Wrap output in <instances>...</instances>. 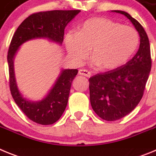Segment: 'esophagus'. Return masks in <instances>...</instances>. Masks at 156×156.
Returning a JSON list of instances; mask_svg holds the SVG:
<instances>
[{
  "instance_id": "esophagus-1",
  "label": "esophagus",
  "mask_w": 156,
  "mask_h": 156,
  "mask_svg": "<svg viewBox=\"0 0 156 156\" xmlns=\"http://www.w3.org/2000/svg\"><path fill=\"white\" fill-rule=\"evenodd\" d=\"M79 74L80 75L84 76H87V77L90 76V73L88 71V70H86V69H80Z\"/></svg>"
}]
</instances>
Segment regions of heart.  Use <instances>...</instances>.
<instances>
[{
	"instance_id": "b5f03b06",
	"label": "heart",
	"mask_w": 156,
	"mask_h": 156,
	"mask_svg": "<svg viewBox=\"0 0 156 156\" xmlns=\"http://www.w3.org/2000/svg\"><path fill=\"white\" fill-rule=\"evenodd\" d=\"M138 44L135 29L101 17L87 19L79 27L77 34L66 36V48L72 58L81 62L90 50L93 64L103 71L115 70L127 62Z\"/></svg>"
}]
</instances>
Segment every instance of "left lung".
Masks as SVG:
<instances>
[{"mask_svg":"<svg viewBox=\"0 0 156 156\" xmlns=\"http://www.w3.org/2000/svg\"><path fill=\"white\" fill-rule=\"evenodd\" d=\"M113 12L124 15L133 23L140 36V47L133 58L124 66L89 79L92 108L107 121L121 119L136 108L143 97L151 68L149 41L142 26L127 12Z\"/></svg>","mask_w":156,"mask_h":156,"instance_id":"1","label":"left lung"}]
</instances>
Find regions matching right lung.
Segmentation results:
<instances>
[{
	"label": "right lung",
	"mask_w": 156,
	"mask_h": 156,
	"mask_svg": "<svg viewBox=\"0 0 156 156\" xmlns=\"http://www.w3.org/2000/svg\"><path fill=\"white\" fill-rule=\"evenodd\" d=\"M80 10H54L32 14L20 24L12 37L8 52L9 86L17 105L32 121L41 125H50L62 116L68 103L72 83L77 69H63L55 83L42 100L31 101L23 98L19 90L14 72V57L23 43L37 38L62 44L65 28Z\"/></svg>",
	"instance_id": "right-lung-1"
}]
</instances>
